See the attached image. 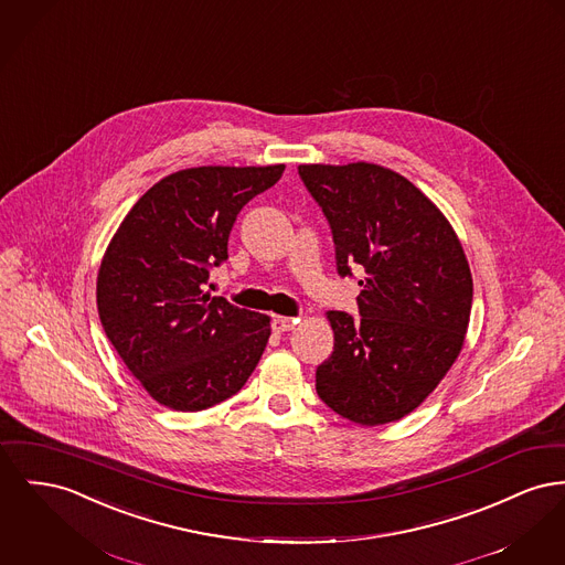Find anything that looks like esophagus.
Wrapping results in <instances>:
<instances>
[{
    "mask_svg": "<svg viewBox=\"0 0 565 565\" xmlns=\"http://www.w3.org/2000/svg\"><path fill=\"white\" fill-rule=\"evenodd\" d=\"M297 324H299L297 318H286V316H275L273 318V331L275 332L292 331Z\"/></svg>",
    "mask_w": 565,
    "mask_h": 565,
    "instance_id": "1",
    "label": "esophagus"
}]
</instances>
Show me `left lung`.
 <instances>
[{"mask_svg":"<svg viewBox=\"0 0 565 565\" xmlns=\"http://www.w3.org/2000/svg\"><path fill=\"white\" fill-rule=\"evenodd\" d=\"M322 206L339 275L365 268L361 320L327 311L334 350L316 391L339 416L377 427L431 395L463 350L473 281L446 215L412 181L369 162L300 164Z\"/></svg>","mask_w":565,"mask_h":565,"instance_id":"obj_1","label":"left lung"}]
</instances>
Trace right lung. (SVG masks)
<instances>
[{
  "mask_svg": "<svg viewBox=\"0 0 565 565\" xmlns=\"http://www.w3.org/2000/svg\"><path fill=\"white\" fill-rule=\"evenodd\" d=\"M273 167L177 170L136 200L96 284L102 327L140 386L177 412L236 395L258 365L270 318L204 292L228 258L238 211L281 179Z\"/></svg>",
  "mask_w": 565,
  "mask_h": 565,
  "instance_id": "add662e5",
  "label": "right lung"
}]
</instances>
